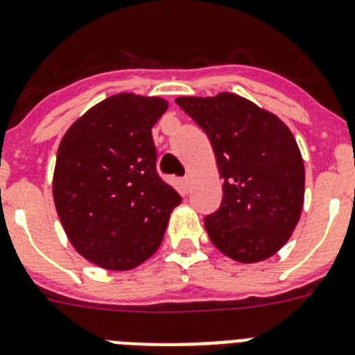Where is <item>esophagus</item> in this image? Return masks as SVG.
Returning <instances> with one entry per match:
<instances>
[{
    "label": "esophagus",
    "instance_id": "obj_1",
    "mask_svg": "<svg viewBox=\"0 0 355 355\" xmlns=\"http://www.w3.org/2000/svg\"><path fill=\"white\" fill-rule=\"evenodd\" d=\"M181 188H183V193H188V190H190V178L181 180Z\"/></svg>",
    "mask_w": 355,
    "mask_h": 355
}]
</instances>
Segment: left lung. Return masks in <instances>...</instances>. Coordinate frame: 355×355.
I'll use <instances>...</instances> for the list:
<instances>
[{
  "mask_svg": "<svg viewBox=\"0 0 355 355\" xmlns=\"http://www.w3.org/2000/svg\"><path fill=\"white\" fill-rule=\"evenodd\" d=\"M175 103L208 135L224 180L220 208L205 216L211 243L240 263L270 258L290 240L304 205V162L291 131L236 94Z\"/></svg>",
  "mask_w": 355,
  "mask_h": 355,
  "instance_id": "obj_1",
  "label": "left lung"
}]
</instances>
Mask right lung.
Returning a JSON list of instances; mask_svg holds the SVG:
<instances>
[{
  "label": "right lung",
  "instance_id": "right-lung-1",
  "mask_svg": "<svg viewBox=\"0 0 355 355\" xmlns=\"http://www.w3.org/2000/svg\"><path fill=\"white\" fill-rule=\"evenodd\" d=\"M167 103L115 94L67 130L53 197L74 249L108 270H131L163 240L181 196L156 171L153 126Z\"/></svg>",
  "mask_w": 355,
  "mask_h": 355
}]
</instances>
